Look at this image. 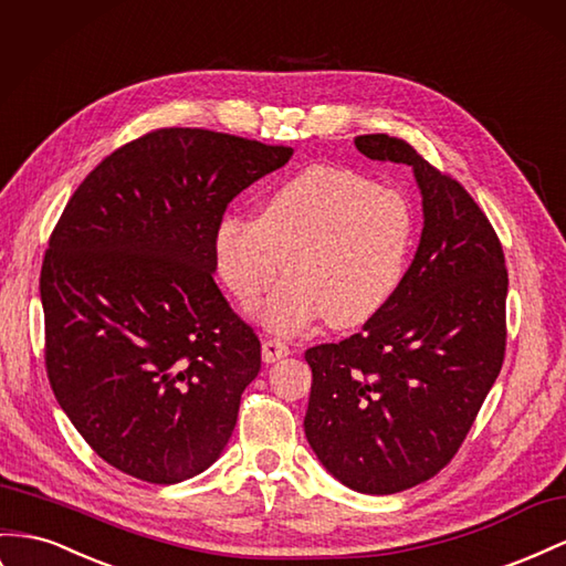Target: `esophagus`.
I'll list each match as a JSON object with an SVG mask.
<instances>
[{
	"label": "esophagus",
	"instance_id": "obj_1",
	"mask_svg": "<svg viewBox=\"0 0 566 566\" xmlns=\"http://www.w3.org/2000/svg\"><path fill=\"white\" fill-rule=\"evenodd\" d=\"M287 355H290V347H287L283 340H279V338H266V340L262 343V359H264L266 364L279 361V359H283V357H287Z\"/></svg>",
	"mask_w": 566,
	"mask_h": 566
}]
</instances>
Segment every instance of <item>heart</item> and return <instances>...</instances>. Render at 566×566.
Segmentation results:
<instances>
[{"label": "heart", "mask_w": 566, "mask_h": 566, "mask_svg": "<svg viewBox=\"0 0 566 566\" xmlns=\"http://www.w3.org/2000/svg\"><path fill=\"white\" fill-rule=\"evenodd\" d=\"M415 245V217L402 195L366 178L314 164L273 188L254 217L226 213L213 231L223 283L283 335L328 318L333 328L371 321L395 297Z\"/></svg>", "instance_id": "heart-1"}]
</instances>
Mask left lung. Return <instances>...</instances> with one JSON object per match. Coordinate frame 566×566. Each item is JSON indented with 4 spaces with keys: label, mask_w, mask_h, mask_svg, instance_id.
Listing matches in <instances>:
<instances>
[{
    "label": "left lung",
    "mask_w": 566,
    "mask_h": 566,
    "mask_svg": "<svg viewBox=\"0 0 566 566\" xmlns=\"http://www.w3.org/2000/svg\"><path fill=\"white\" fill-rule=\"evenodd\" d=\"M364 157L405 164L423 228L402 285L364 331L304 353V433L318 462L366 495L407 491L460 450L505 359V254L454 178L400 137L359 135Z\"/></svg>",
    "instance_id": "left-lung-1"
}]
</instances>
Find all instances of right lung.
<instances>
[{
  "instance_id": "right-lung-1",
  "label": "right lung",
  "mask_w": 566,
  "mask_h": 566,
  "mask_svg": "<svg viewBox=\"0 0 566 566\" xmlns=\"http://www.w3.org/2000/svg\"><path fill=\"white\" fill-rule=\"evenodd\" d=\"M290 147L161 128L116 149L73 192L40 273L48 376L106 464L178 483L219 460L262 345L213 283L228 202Z\"/></svg>"
}]
</instances>
